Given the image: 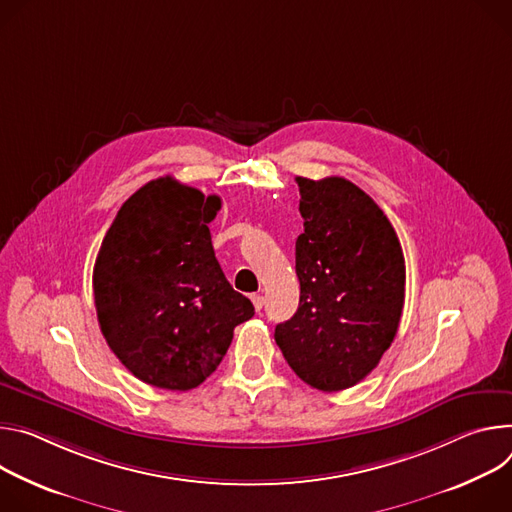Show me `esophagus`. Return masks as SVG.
<instances>
[{"label": "esophagus", "mask_w": 512, "mask_h": 512, "mask_svg": "<svg viewBox=\"0 0 512 512\" xmlns=\"http://www.w3.org/2000/svg\"><path fill=\"white\" fill-rule=\"evenodd\" d=\"M250 299H252V305H254V309L260 313V311H262V307H264V297H262V295H252Z\"/></svg>", "instance_id": "34e87169"}]
</instances>
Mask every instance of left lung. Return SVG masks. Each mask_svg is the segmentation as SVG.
<instances>
[{"label": "left lung", "instance_id": "1", "mask_svg": "<svg viewBox=\"0 0 512 512\" xmlns=\"http://www.w3.org/2000/svg\"><path fill=\"white\" fill-rule=\"evenodd\" d=\"M303 232L295 244L297 313L276 344L309 386L364 380L390 348L405 305V256L384 211L342 177H297Z\"/></svg>", "mask_w": 512, "mask_h": 512}]
</instances>
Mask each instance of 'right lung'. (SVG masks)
Returning <instances> with one entry per match:
<instances>
[{"label":"right lung","mask_w":512,"mask_h":512,"mask_svg":"<svg viewBox=\"0 0 512 512\" xmlns=\"http://www.w3.org/2000/svg\"><path fill=\"white\" fill-rule=\"evenodd\" d=\"M217 195L160 177L118 211L93 268L101 333L142 382L199 386L223 360L254 305L227 282L211 244Z\"/></svg>","instance_id":"obj_1"}]
</instances>
